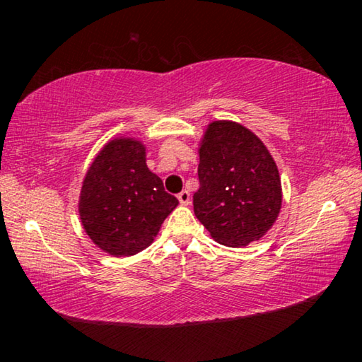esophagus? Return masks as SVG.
Instances as JSON below:
<instances>
[{
  "instance_id": "34e87169",
  "label": "esophagus",
  "mask_w": 362,
  "mask_h": 362,
  "mask_svg": "<svg viewBox=\"0 0 362 362\" xmlns=\"http://www.w3.org/2000/svg\"><path fill=\"white\" fill-rule=\"evenodd\" d=\"M177 198H179V203L182 206H187L189 203V198H192V196H189V193L187 192V189H183V192H180L179 194H177Z\"/></svg>"
}]
</instances>
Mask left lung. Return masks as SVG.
Returning <instances> with one entry per match:
<instances>
[{
  "instance_id": "8db88e82",
  "label": "left lung",
  "mask_w": 362,
  "mask_h": 362,
  "mask_svg": "<svg viewBox=\"0 0 362 362\" xmlns=\"http://www.w3.org/2000/svg\"><path fill=\"white\" fill-rule=\"evenodd\" d=\"M194 216L212 240L228 247L259 241L276 223L283 188L265 144L240 122L207 124L199 142Z\"/></svg>"
}]
</instances>
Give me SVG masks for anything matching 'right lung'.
<instances>
[{"mask_svg": "<svg viewBox=\"0 0 362 362\" xmlns=\"http://www.w3.org/2000/svg\"><path fill=\"white\" fill-rule=\"evenodd\" d=\"M179 206L163 180L146 166V146L119 136L102 146L79 192V220L97 247L131 257L155 241L166 217Z\"/></svg>", "mask_w": 362, "mask_h": 362, "instance_id": "1", "label": "right lung"}]
</instances>
